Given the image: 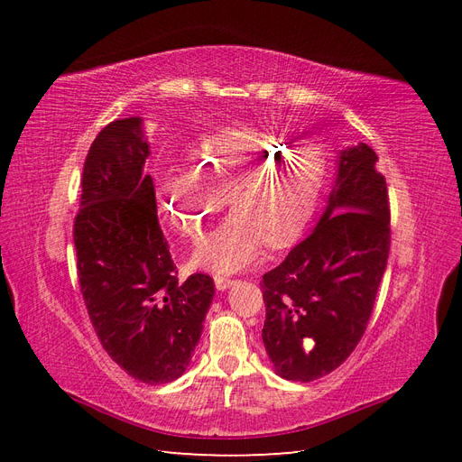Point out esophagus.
<instances>
[{
    "instance_id": "obj_1",
    "label": "esophagus",
    "mask_w": 462,
    "mask_h": 462,
    "mask_svg": "<svg viewBox=\"0 0 462 462\" xmlns=\"http://www.w3.org/2000/svg\"><path fill=\"white\" fill-rule=\"evenodd\" d=\"M216 289L217 291H227L233 283H235V279H229V277H221V275H216Z\"/></svg>"
}]
</instances>
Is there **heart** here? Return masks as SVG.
I'll return each instance as SVG.
<instances>
[{"instance_id":"heart-1","label":"heart","mask_w":462,"mask_h":462,"mask_svg":"<svg viewBox=\"0 0 462 462\" xmlns=\"http://www.w3.org/2000/svg\"><path fill=\"white\" fill-rule=\"evenodd\" d=\"M194 171L160 179L158 199L171 226L200 241L226 206L233 216L199 246L197 268L227 275L262 260L263 245L285 246L309 226L324 187L328 156L316 143H289L256 127H229L192 148Z\"/></svg>"}]
</instances>
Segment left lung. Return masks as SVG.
Returning <instances> with one entry per match:
<instances>
[{
  "instance_id": "left-lung-1",
  "label": "left lung",
  "mask_w": 462,
  "mask_h": 462,
  "mask_svg": "<svg viewBox=\"0 0 462 462\" xmlns=\"http://www.w3.org/2000/svg\"><path fill=\"white\" fill-rule=\"evenodd\" d=\"M389 199L375 152H339L337 177L312 233L263 273L262 341L277 375L314 382L365 335L389 256Z\"/></svg>"
}]
</instances>
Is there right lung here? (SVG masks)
<instances>
[{
    "label": "right lung",
    "mask_w": 462,
    "mask_h": 462,
    "mask_svg": "<svg viewBox=\"0 0 462 462\" xmlns=\"http://www.w3.org/2000/svg\"><path fill=\"white\" fill-rule=\"evenodd\" d=\"M143 117L111 121L94 138L75 217L79 283L111 360L138 382L185 374L214 299V282H179L162 233Z\"/></svg>",
    "instance_id": "obj_1"
}]
</instances>
